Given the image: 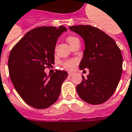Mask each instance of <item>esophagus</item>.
Instances as JSON below:
<instances>
[{
    "mask_svg": "<svg viewBox=\"0 0 132 132\" xmlns=\"http://www.w3.org/2000/svg\"><path fill=\"white\" fill-rule=\"evenodd\" d=\"M73 74L72 73H69V77H71V76H73Z\"/></svg>",
    "mask_w": 132,
    "mask_h": 132,
    "instance_id": "34e87169",
    "label": "esophagus"
}]
</instances>
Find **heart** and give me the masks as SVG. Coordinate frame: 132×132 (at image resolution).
<instances>
[{
    "instance_id": "b5f03b06",
    "label": "heart",
    "mask_w": 132,
    "mask_h": 132,
    "mask_svg": "<svg viewBox=\"0 0 132 132\" xmlns=\"http://www.w3.org/2000/svg\"><path fill=\"white\" fill-rule=\"evenodd\" d=\"M66 40H67V41H68V43L71 46H72L74 43H76V42H80L79 39L77 37L73 36H69L66 38ZM75 64H76V61L75 60H66V61H64L62 62V66H63V68L69 70V71H71V70L73 69Z\"/></svg>"
}]
</instances>
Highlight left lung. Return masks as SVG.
I'll use <instances>...</instances> for the list:
<instances>
[{"label": "left lung", "mask_w": 132, "mask_h": 132, "mask_svg": "<svg viewBox=\"0 0 132 132\" xmlns=\"http://www.w3.org/2000/svg\"><path fill=\"white\" fill-rule=\"evenodd\" d=\"M83 38L85 49L80 69H88L87 78L76 86L84 101L92 105L106 102L115 92L122 73V55L112 38L90 25L69 26Z\"/></svg>", "instance_id": "left-lung-1"}]
</instances>
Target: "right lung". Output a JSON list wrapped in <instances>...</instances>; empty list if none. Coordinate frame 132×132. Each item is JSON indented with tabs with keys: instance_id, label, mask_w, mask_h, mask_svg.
I'll return each mask as SVG.
<instances>
[{
	"instance_id": "add662e5",
	"label": "right lung",
	"mask_w": 132,
	"mask_h": 132,
	"mask_svg": "<svg viewBox=\"0 0 132 132\" xmlns=\"http://www.w3.org/2000/svg\"><path fill=\"white\" fill-rule=\"evenodd\" d=\"M65 26H41L27 32L13 47L8 59L10 77L14 88L28 105L37 109L51 106L61 93V84L68 77L56 70L47 76L45 69L54 63L58 37Z\"/></svg>"
}]
</instances>
